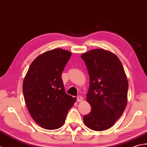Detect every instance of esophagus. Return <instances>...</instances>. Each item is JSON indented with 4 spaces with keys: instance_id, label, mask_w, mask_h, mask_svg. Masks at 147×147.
Listing matches in <instances>:
<instances>
[{
    "instance_id": "1",
    "label": "esophagus",
    "mask_w": 147,
    "mask_h": 147,
    "mask_svg": "<svg viewBox=\"0 0 147 147\" xmlns=\"http://www.w3.org/2000/svg\"><path fill=\"white\" fill-rule=\"evenodd\" d=\"M77 101H79V102L82 101H83V98L81 96H77Z\"/></svg>"
}]
</instances>
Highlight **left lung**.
Here are the masks:
<instances>
[{
  "mask_svg": "<svg viewBox=\"0 0 147 147\" xmlns=\"http://www.w3.org/2000/svg\"><path fill=\"white\" fill-rule=\"evenodd\" d=\"M89 77L87 101L91 112L84 116L87 127L101 131L115 124L127 103L128 82L121 61L105 49L89 51L81 55Z\"/></svg>",
  "mask_w": 147,
  "mask_h": 147,
  "instance_id": "obj_1",
  "label": "left lung"
}]
</instances>
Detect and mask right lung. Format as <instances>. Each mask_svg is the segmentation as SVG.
<instances>
[{"label":"right lung","instance_id":"add662e5","mask_svg":"<svg viewBox=\"0 0 147 147\" xmlns=\"http://www.w3.org/2000/svg\"><path fill=\"white\" fill-rule=\"evenodd\" d=\"M71 54L62 49L48 51L37 57L24 79V98L32 117L46 129L65 123L76 98L65 92L61 73Z\"/></svg>","mask_w":147,"mask_h":147}]
</instances>
